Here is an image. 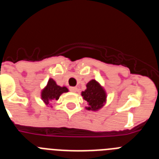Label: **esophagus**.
<instances>
[{"instance_id": "34e87169", "label": "esophagus", "mask_w": 159, "mask_h": 159, "mask_svg": "<svg viewBox=\"0 0 159 159\" xmlns=\"http://www.w3.org/2000/svg\"><path fill=\"white\" fill-rule=\"evenodd\" d=\"M69 89H70V91L72 92H76V91H77V88H75V87H70Z\"/></svg>"}]
</instances>
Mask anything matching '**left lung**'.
Wrapping results in <instances>:
<instances>
[{
	"mask_svg": "<svg viewBox=\"0 0 159 159\" xmlns=\"http://www.w3.org/2000/svg\"><path fill=\"white\" fill-rule=\"evenodd\" d=\"M84 99L88 102L87 110L98 111L106 102L107 95L104 89L95 80H92L87 84V89L81 93Z\"/></svg>",
	"mask_w": 159,
	"mask_h": 159,
	"instance_id": "left-lung-1",
	"label": "left lung"
}]
</instances>
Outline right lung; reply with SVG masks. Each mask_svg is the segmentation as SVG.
Masks as SVG:
<instances>
[{"label": "right lung", "instance_id": "obj_1", "mask_svg": "<svg viewBox=\"0 0 159 159\" xmlns=\"http://www.w3.org/2000/svg\"><path fill=\"white\" fill-rule=\"evenodd\" d=\"M67 92L68 89L66 87L58 86L54 80L49 79L47 86L42 90L41 99L48 105L50 101L58 100L60 95Z\"/></svg>", "mask_w": 159, "mask_h": 159}]
</instances>
